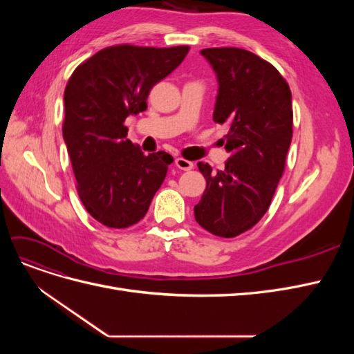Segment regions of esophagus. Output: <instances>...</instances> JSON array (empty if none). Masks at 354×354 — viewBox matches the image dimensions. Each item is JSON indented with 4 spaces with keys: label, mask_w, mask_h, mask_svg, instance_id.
I'll use <instances>...</instances> for the list:
<instances>
[{
    "label": "esophagus",
    "mask_w": 354,
    "mask_h": 354,
    "mask_svg": "<svg viewBox=\"0 0 354 354\" xmlns=\"http://www.w3.org/2000/svg\"><path fill=\"white\" fill-rule=\"evenodd\" d=\"M176 167L178 169H183V171H189L194 168V162H190V160L185 159V158H177L176 159Z\"/></svg>",
    "instance_id": "34e87169"
}]
</instances>
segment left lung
Returning <instances> with one entry per match:
<instances>
[{"mask_svg":"<svg viewBox=\"0 0 354 354\" xmlns=\"http://www.w3.org/2000/svg\"><path fill=\"white\" fill-rule=\"evenodd\" d=\"M218 90L212 120L227 124L223 145L230 158L212 171L198 162L207 180L195 218L209 233L234 238L269 209L292 138L291 90L269 62L234 47L203 48Z\"/></svg>","mask_w":354,"mask_h":354,"instance_id":"left-lung-1","label":"left lung"}]
</instances>
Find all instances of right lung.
Masks as SVG:
<instances>
[{"label":"right lung","mask_w":354,"mask_h":354,"mask_svg":"<svg viewBox=\"0 0 354 354\" xmlns=\"http://www.w3.org/2000/svg\"><path fill=\"white\" fill-rule=\"evenodd\" d=\"M187 51V46H115L95 53L68 81L63 138L84 207L104 226L125 229L140 221L164 183L173 156L145 155L127 138L124 122L146 111L149 91Z\"/></svg>","instance_id":"add662e5"}]
</instances>
